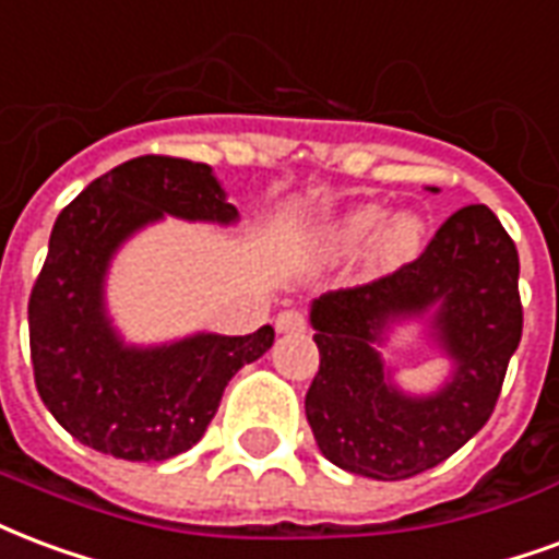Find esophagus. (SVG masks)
Listing matches in <instances>:
<instances>
[{"label":"esophagus","mask_w":559,"mask_h":559,"mask_svg":"<svg viewBox=\"0 0 559 559\" xmlns=\"http://www.w3.org/2000/svg\"><path fill=\"white\" fill-rule=\"evenodd\" d=\"M275 329H278V334L305 332V317L299 311H281L275 317Z\"/></svg>","instance_id":"obj_1"}]
</instances>
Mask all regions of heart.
I'll return each mask as SVG.
<instances>
[{
  "label": "heart",
  "instance_id": "heart-1",
  "mask_svg": "<svg viewBox=\"0 0 559 559\" xmlns=\"http://www.w3.org/2000/svg\"><path fill=\"white\" fill-rule=\"evenodd\" d=\"M334 251L353 254L370 242V260L382 272L412 266L427 248V222L417 213H396L388 218L384 206L364 204L337 218L329 234Z\"/></svg>",
  "mask_w": 559,
  "mask_h": 559
}]
</instances>
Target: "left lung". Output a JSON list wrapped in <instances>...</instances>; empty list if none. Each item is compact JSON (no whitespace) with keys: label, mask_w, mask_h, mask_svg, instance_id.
Instances as JSON below:
<instances>
[{"label":"left lung","mask_w":559,"mask_h":559,"mask_svg":"<svg viewBox=\"0 0 559 559\" xmlns=\"http://www.w3.org/2000/svg\"><path fill=\"white\" fill-rule=\"evenodd\" d=\"M408 321L449 358L429 395L406 392L381 355ZM311 325L320 370L305 415L322 456L370 479L415 477L477 436L498 403L522 341L515 242L489 206H462L412 266L313 299Z\"/></svg>","instance_id":"8db88e82"}]
</instances>
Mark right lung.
Wrapping results in <instances>:
<instances>
[{"label":"right lung","mask_w":559,"mask_h":559,"mask_svg":"<svg viewBox=\"0 0 559 559\" xmlns=\"http://www.w3.org/2000/svg\"><path fill=\"white\" fill-rule=\"evenodd\" d=\"M165 216L237 225L213 168L139 156L73 198L49 234L47 263L28 299V343L44 406L70 436L127 462H163L201 441L227 382L258 361L275 329L195 332L168 343H130L106 305L115 254Z\"/></svg>","instance_id":"obj_1"}]
</instances>
